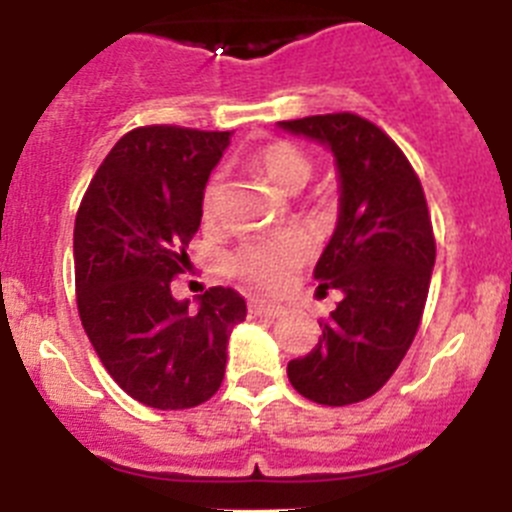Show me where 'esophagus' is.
<instances>
[{"instance_id": "1", "label": "esophagus", "mask_w": 512, "mask_h": 512, "mask_svg": "<svg viewBox=\"0 0 512 512\" xmlns=\"http://www.w3.org/2000/svg\"><path fill=\"white\" fill-rule=\"evenodd\" d=\"M248 312H251L253 318H279L284 312V307L279 305H266V302H248Z\"/></svg>"}]
</instances>
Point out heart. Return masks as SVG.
I'll use <instances>...</instances> for the list:
<instances>
[{"mask_svg":"<svg viewBox=\"0 0 512 512\" xmlns=\"http://www.w3.org/2000/svg\"><path fill=\"white\" fill-rule=\"evenodd\" d=\"M253 164L259 166L269 182L282 192H300L315 174V164L305 151L287 143L274 140L253 153ZM223 197V176L212 174L202 187L200 212L205 223H212L220 210ZM312 256V241L302 230H287V233L261 238V241L243 243L230 256L228 266L235 277L248 282L261 292H279L295 277V271Z\"/></svg>","mask_w":512,"mask_h":512,"instance_id":"1","label":"heart"}]
</instances>
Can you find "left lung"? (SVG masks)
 Instances as JSON below:
<instances>
[{"mask_svg":"<svg viewBox=\"0 0 512 512\" xmlns=\"http://www.w3.org/2000/svg\"><path fill=\"white\" fill-rule=\"evenodd\" d=\"M279 125L325 143L341 174L336 233L315 266L318 295L338 289L341 300L287 377L318 405H354L382 390L418 333L436 264L428 202L408 156L374 122L330 112Z\"/></svg>","mask_w":512,"mask_h":512,"instance_id":"obj_1","label":"left lung"}]
</instances>
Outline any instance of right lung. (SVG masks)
<instances>
[{"instance_id":"right-lung-1","label":"right lung","mask_w":512,"mask_h":512,"mask_svg":"<svg viewBox=\"0 0 512 512\" xmlns=\"http://www.w3.org/2000/svg\"><path fill=\"white\" fill-rule=\"evenodd\" d=\"M230 133L146 125L122 135L74 225L76 307L110 377L158 410L197 408L225 377L228 336L246 300L210 287L200 307L176 302L171 279L189 266L202 187Z\"/></svg>"}]
</instances>
